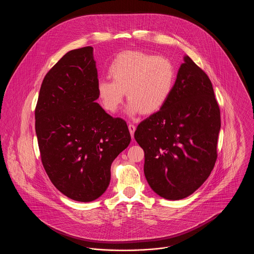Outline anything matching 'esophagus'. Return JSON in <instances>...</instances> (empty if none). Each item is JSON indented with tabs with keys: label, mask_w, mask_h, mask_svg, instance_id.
I'll return each instance as SVG.
<instances>
[{
	"label": "esophagus",
	"mask_w": 254,
	"mask_h": 254,
	"mask_svg": "<svg viewBox=\"0 0 254 254\" xmlns=\"http://www.w3.org/2000/svg\"><path fill=\"white\" fill-rule=\"evenodd\" d=\"M128 129H129L130 135H131V137L133 138V136H134V132H135V129H136V127H135L133 124H129V125H128Z\"/></svg>",
	"instance_id": "esophagus-1"
}]
</instances>
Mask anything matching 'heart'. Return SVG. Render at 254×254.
Masks as SVG:
<instances>
[{"label": "heart", "instance_id": "obj_1", "mask_svg": "<svg viewBox=\"0 0 254 254\" xmlns=\"http://www.w3.org/2000/svg\"><path fill=\"white\" fill-rule=\"evenodd\" d=\"M111 81L97 82L98 100L106 111L114 113L125 96L131 114H153L162 109L172 93L176 80L173 63L164 56L143 51H124L108 66Z\"/></svg>", "mask_w": 254, "mask_h": 254}]
</instances>
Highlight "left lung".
<instances>
[{
  "label": "left lung",
  "instance_id": "obj_1",
  "mask_svg": "<svg viewBox=\"0 0 254 254\" xmlns=\"http://www.w3.org/2000/svg\"><path fill=\"white\" fill-rule=\"evenodd\" d=\"M166 105L141 122L134 138L145 152V179L165 199L193 193L217 160L221 116L212 84L185 56Z\"/></svg>",
  "mask_w": 254,
  "mask_h": 254
}]
</instances>
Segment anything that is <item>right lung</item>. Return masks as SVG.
<instances>
[{"label":"right lung","instance_id":"add662e5","mask_svg":"<svg viewBox=\"0 0 254 254\" xmlns=\"http://www.w3.org/2000/svg\"><path fill=\"white\" fill-rule=\"evenodd\" d=\"M93 48L74 49L47 73L35 109L41 160L66 197L91 202L106 191L114 159L130 143L127 125L96 103Z\"/></svg>","mask_w":254,"mask_h":254}]
</instances>
